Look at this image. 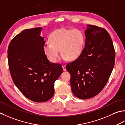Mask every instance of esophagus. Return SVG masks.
I'll use <instances>...</instances> for the list:
<instances>
[{
  "mask_svg": "<svg viewBox=\"0 0 125 125\" xmlns=\"http://www.w3.org/2000/svg\"><path fill=\"white\" fill-rule=\"evenodd\" d=\"M62 67L63 68V70L64 71H65L66 70V66L65 65H62Z\"/></svg>",
  "mask_w": 125,
  "mask_h": 125,
  "instance_id": "esophagus-1",
  "label": "esophagus"
}]
</instances>
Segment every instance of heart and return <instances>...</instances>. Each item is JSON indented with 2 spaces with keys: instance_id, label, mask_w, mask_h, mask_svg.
Here are the masks:
<instances>
[{
  "instance_id": "b5f03b06",
  "label": "heart",
  "mask_w": 125,
  "mask_h": 125,
  "mask_svg": "<svg viewBox=\"0 0 125 125\" xmlns=\"http://www.w3.org/2000/svg\"><path fill=\"white\" fill-rule=\"evenodd\" d=\"M84 41V36L80 31L60 29L50 34V43L46 44L43 50L47 59L52 62H57L60 50L62 59L73 60L80 55Z\"/></svg>"
}]
</instances>
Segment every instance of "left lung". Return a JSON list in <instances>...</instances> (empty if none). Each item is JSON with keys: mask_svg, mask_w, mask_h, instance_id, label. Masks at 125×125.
<instances>
[{"mask_svg": "<svg viewBox=\"0 0 125 125\" xmlns=\"http://www.w3.org/2000/svg\"><path fill=\"white\" fill-rule=\"evenodd\" d=\"M86 26L85 47L78 59L66 66L71 74L72 93L81 99L91 98L100 92L115 62V51L108 33L94 25Z\"/></svg>", "mask_w": 125, "mask_h": 125, "instance_id": "obj_1", "label": "left lung"}]
</instances>
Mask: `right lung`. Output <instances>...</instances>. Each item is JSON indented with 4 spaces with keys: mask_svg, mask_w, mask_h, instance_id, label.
<instances>
[{
    "mask_svg": "<svg viewBox=\"0 0 125 125\" xmlns=\"http://www.w3.org/2000/svg\"><path fill=\"white\" fill-rule=\"evenodd\" d=\"M42 27L26 29L10 43L9 69L12 80L23 95L36 103L48 101L54 95V83L63 72L62 65L50 62L43 47Z\"/></svg>",
    "mask_w": 125,
    "mask_h": 125,
    "instance_id": "1",
    "label": "right lung"
}]
</instances>
